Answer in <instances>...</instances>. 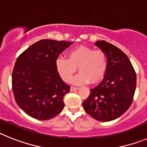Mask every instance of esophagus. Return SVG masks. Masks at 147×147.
Masks as SVG:
<instances>
[{"label": "esophagus", "mask_w": 147, "mask_h": 147, "mask_svg": "<svg viewBox=\"0 0 147 147\" xmlns=\"http://www.w3.org/2000/svg\"><path fill=\"white\" fill-rule=\"evenodd\" d=\"M77 89H78V87H76V86H71V88H70V91L73 92L75 91V90H77Z\"/></svg>", "instance_id": "34e87169"}]
</instances>
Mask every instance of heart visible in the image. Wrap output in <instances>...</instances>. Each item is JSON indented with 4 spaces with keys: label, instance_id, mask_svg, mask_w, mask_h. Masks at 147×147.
I'll use <instances>...</instances> for the list:
<instances>
[{
    "label": "heart",
    "instance_id": "1",
    "mask_svg": "<svg viewBox=\"0 0 147 147\" xmlns=\"http://www.w3.org/2000/svg\"><path fill=\"white\" fill-rule=\"evenodd\" d=\"M55 65L58 74L65 82L71 81L78 67L80 72L72 80L74 84H82L88 81L95 84L105 75L108 58L107 53L102 49L79 46L68 52L67 59L58 58Z\"/></svg>",
    "mask_w": 147,
    "mask_h": 147
}]
</instances>
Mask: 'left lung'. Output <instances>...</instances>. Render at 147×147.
Instances as JSON below:
<instances>
[{"instance_id":"8db88e82","label":"left lung","mask_w":147,"mask_h":147,"mask_svg":"<svg viewBox=\"0 0 147 147\" xmlns=\"http://www.w3.org/2000/svg\"><path fill=\"white\" fill-rule=\"evenodd\" d=\"M95 45L104 50L108 66L104 79L90 94L83 107L95 120L107 122L119 118L129 108L136 88V73L129 59L119 48L105 40Z\"/></svg>"}]
</instances>
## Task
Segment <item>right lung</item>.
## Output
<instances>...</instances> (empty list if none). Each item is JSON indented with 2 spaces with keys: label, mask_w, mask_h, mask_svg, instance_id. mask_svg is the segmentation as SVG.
<instances>
[{
  "label": "right lung",
  "mask_w": 147,
  "mask_h": 147,
  "mask_svg": "<svg viewBox=\"0 0 147 147\" xmlns=\"http://www.w3.org/2000/svg\"><path fill=\"white\" fill-rule=\"evenodd\" d=\"M72 42L43 39L23 52L12 76L15 101L25 113L38 120L54 118L64 107L63 97L70 86L56 69L58 55Z\"/></svg>",
  "instance_id": "1"
}]
</instances>
